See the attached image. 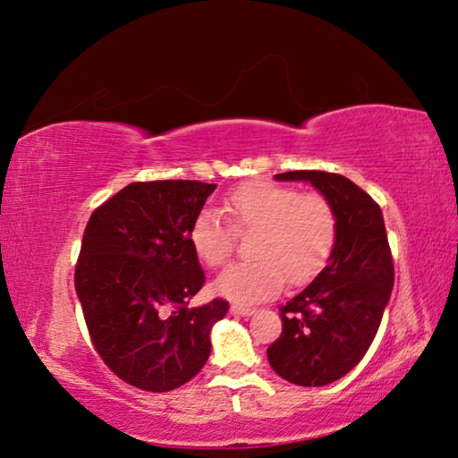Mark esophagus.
I'll return each instance as SVG.
<instances>
[{
  "instance_id": "obj_1",
  "label": "esophagus",
  "mask_w": 458,
  "mask_h": 458,
  "mask_svg": "<svg viewBox=\"0 0 458 458\" xmlns=\"http://www.w3.org/2000/svg\"><path fill=\"white\" fill-rule=\"evenodd\" d=\"M230 312L234 317H252L255 315V309H249V306H238V304H232L230 306Z\"/></svg>"
}]
</instances>
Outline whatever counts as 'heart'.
I'll use <instances>...</instances> for the list:
<instances>
[{
  "instance_id": "1",
  "label": "heart",
  "mask_w": 458,
  "mask_h": 458,
  "mask_svg": "<svg viewBox=\"0 0 458 458\" xmlns=\"http://www.w3.org/2000/svg\"><path fill=\"white\" fill-rule=\"evenodd\" d=\"M222 211H201L189 228L195 255L209 267L226 263L234 234H252L249 257L234 263L214 282L216 294L238 306L277 296L284 282L304 285L329 263L337 241V216L320 195H300L290 187L249 182L232 191Z\"/></svg>"
}]
</instances>
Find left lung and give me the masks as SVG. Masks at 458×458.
Masks as SVG:
<instances>
[{
  "mask_svg": "<svg viewBox=\"0 0 458 458\" xmlns=\"http://www.w3.org/2000/svg\"><path fill=\"white\" fill-rule=\"evenodd\" d=\"M276 181L310 182L337 216V241L325 269L282 306V335L269 345L276 374L298 386L344 378L368 347L394 284L385 217L356 182L320 170H292Z\"/></svg>",
  "mask_w": 458,
  "mask_h": 458,
  "instance_id": "obj_1",
  "label": "left lung"
}]
</instances>
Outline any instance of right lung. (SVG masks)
<instances>
[{"label": "right lung", "mask_w": 458, "mask_h": 458, "mask_svg": "<svg viewBox=\"0 0 458 458\" xmlns=\"http://www.w3.org/2000/svg\"><path fill=\"white\" fill-rule=\"evenodd\" d=\"M216 185L131 182L94 209L76 265L92 344L121 380L149 393L179 388L206 366L226 300L189 309L203 288L189 228Z\"/></svg>", "instance_id": "1"}]
</instances>
